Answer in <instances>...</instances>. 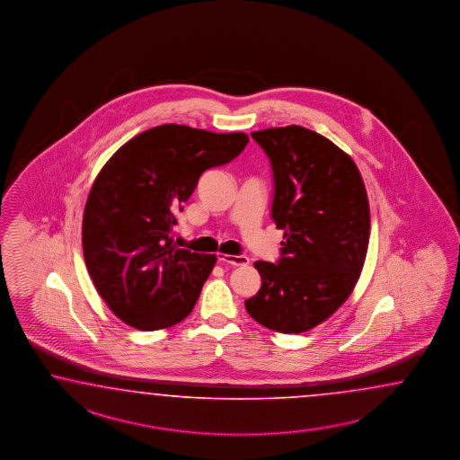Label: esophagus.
Masks as SVG:
<instances>
[{"label": "esophagus", "mask_w": 460, "mask_h": 460, "mask_svg": "<svg viewBox=\"0 0 460 460\" xmlns=\"http://www.w3.org/2000/svg\"><path fill=\"white\" fill-rule=\"evenodd\" d=\"M217 261L221 264H231V266H244L248 264V256H233V254H217Z\"/></svg>", "instance_id": "34e87169"}]
</instances>
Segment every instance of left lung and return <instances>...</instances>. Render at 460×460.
I'll return each instance as SVG.
<instances>
[{
  "label": "left lung",
  "instance_id": "obj_1",
  "mask_svg": "<svg viewBox=\"0 0 460 460\" xmlns=\"http://www.w3.org/2000/svg\"><path fill=\"white\" fill-rule=\"evenodd\" d=\"M273 167L271 216L285 229L281 258L256 261L260 291L246 310L279 333L323 323L351 295L370 239L360 171L332 140L299 125L252 132Z\"/></svg>",
  "mask_w": 460,
  "mask_h": 460
}]
</instances>
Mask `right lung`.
<instances>
[{
  "label": "right lung",
  "mask_w": 460,
  "mask_h": 460,
  "mask_svg": "<svg viewBox=\"0 0 460 460\" xmlns=\"http://www.w3.org/2000/svg\"><path fill=\"white\" fill-rule=\"evenodd\" d=\"M248 142L243 132L159 125L102 167L85 204L82 246L100 296L124 323L154 332L192 311L217 258L175 246V212L204 171L233 161Z\"/></svg>",
  "instance_id": "obj_1"
}]
</instances>
